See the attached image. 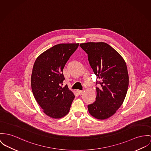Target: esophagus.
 Masks as SVG:
<instances>
[{
  "label": "esophagus",
  "mask_w": 151,
  "mask_h": 151,
  "mask_svg": "<svg viewBox=\"0 0 151 151\" xmlns=\"http://www.w3.org/2000/svg\"><path fill=\"white\" fill-rule=\"evenodd\" d=\"M77 93H78V94H79V95H81V93H83V91L78 90H77Z\"/></svg>",
  "instance_id": "esophagus-1"
}]
</instances>
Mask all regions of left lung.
I'll return each mask as SVG.
<instances>
[{"mask_svg": "<svg viewBox=\"0 0 151 151\" xmlns=\"http://www.w3.org/2000/svg\"><path fill=\"white\" fill-rule=\"evenodd\" d=\"M80 46L88 60L96 79L95 101L88 105L92 116L105 119L114 115L125 98L129 76L126 63L122 56L105 42H87Z\"/></svg>", "mask_w": 151, "mask_h": 151, "instance_id": "8db88e82", "label": "left lung"}]
</instances>
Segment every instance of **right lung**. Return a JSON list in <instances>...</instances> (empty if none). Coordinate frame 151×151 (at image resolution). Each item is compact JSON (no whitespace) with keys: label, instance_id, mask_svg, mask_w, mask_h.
Masks as SVG:
<instances>
[{"label":"right lung","instance_id":"1","mask_svg":"<svg viewBox=\"0 0 151 151\" xmlns=\"http://www.w3.org/2000/svg\"><path fill=\"white\" fill-rule=\"evenodd\" d=\"M79 44H60L41 54L35 61L32 89L35 100L47 116L60 118L66 116L75 95L67 86L62 73L70 56Z\"/></svg>","mask_w":151,"mask_h":151}]
</instances>
